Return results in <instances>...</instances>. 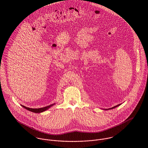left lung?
Returning <instances> with one entry per match:
<instances>
[{
    "mask_svg": "<svg viewBox=\"0 0 148 148\" xmlns=\"http://www.w3.org/2000/svg\"><path fill=\"white\" fill-rule=\"evenodd\" d=\"M121 104H119V105H117V106H113V107H112V108H110V109H113V108H116V107H117L118 106H120ZM107 110V109H106Z\"/></svg>",
    "mask_w": 148,
    "mask_h": 148,
    "instance_id": "1",
    "label": "left lung"
}]
</instances>
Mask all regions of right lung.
Listing matches in <instances>:
<instances>
[{
	"label": "right lung",
	"mask_w": 148,
	"mask_h": 148,
	"mask_svg": "<svg viewBox=\"0 0 148 148\" xmlns=\"http://www.w3.org/2000/svg\"><path fill=\"white\" fill-rule=\"evenodd\" d=\"M53 105H54V104H52V105H50V106H45V107H44V108H36V109H35V108H27V107H26V106H22V105H21V106H22L23 108H24L25 109H26L27 110H29V111H31V112H32L38 113H41V112H44V111L47 110V109H49L51 106H53Z\"/></svg>",
	"instance_id": "1"
}]
</instances>
